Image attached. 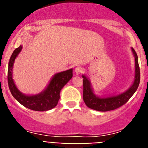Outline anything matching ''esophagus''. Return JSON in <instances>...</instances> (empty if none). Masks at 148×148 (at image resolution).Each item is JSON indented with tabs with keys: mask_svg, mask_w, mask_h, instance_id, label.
<instances>
[{
	"mask_svg": "<svg viewBox=\"0 0 148 148\" xmlns=\"http://www.w3.org/2000/svg\"><path fill=\"white\" fill-rule=\"evenodd\" d=\"M75 73L76 75H80L83 73V68L81 67V66H77L75 69Z\"/></svg>",
	"mask_w": 148,
	"mask_h": 148,
	"instance_id": "esophagus-1",
	"label": "esophagus"
}]
</instances>
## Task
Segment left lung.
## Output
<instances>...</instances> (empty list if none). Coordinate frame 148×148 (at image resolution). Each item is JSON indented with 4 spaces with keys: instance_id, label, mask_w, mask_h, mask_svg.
Segmentation results:
<instances>
[{
    "instance_id": "8db88e82",
    "label": "left lung",
    "mask_w": 148,
    "mask_h": 148,
    "mask_svg": "<svg viewBox=\"0 0 148 148\" xmlns=\"http://www.w3.org/2000/svg\"><path fill=\"white\" fill-rule=\"evenodd\" d=\"M134 56H135V80L130 88L125 92L119 95L111 96L108 98H99L94 95L92 90L90 86V81L83 75V99L84 101L89 108L98 111H110L116 110L126 104L128 100L132 97V95L136 91L139 82H140V69L138 66V56L136 51L132 48Z\"/></svg>"
}]
</instances>
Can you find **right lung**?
Instances as JSON below:
<instances>
[{
    "mask_svg": "<svg viewBox=\"0 0 148 148\" xmlns=\"http://www.w3.org/2000/svg\"><path fill=\"white\" fill-rule=\"evenodd\" d=\"M22 49L20 46L14 50L10 57L8 66V85L13 97L28 109L35 111H47L55 108L60 99V92L63 87L73 77V70H66L54 75L44 92L36 95H25L17 89L12 76L13 63Z\"/></svg>",
    "mask_w": 148,
    "mask_h": 148,
    "instance_id": "1",
    "label": "right lung"
}]
</instances>
